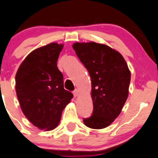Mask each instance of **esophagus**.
Segmentation results:
<instances>
[{
  "mask_svg": "<svg viewBox=\"0 0 158 158\" xmlns=\"http://www.w3.org/2000/svg\"><path fill=\"white\" fill-rule=\"evenodd\" d=\"M73 96L77 97L78 95H79V91H78L77 89H75V90L73 92Z\"/></svg>",
  "mask_w": 158,
  "mask_h": 158,
  "instance_id": "34e87169",
  "label": "esophagus"
}]
</instances>
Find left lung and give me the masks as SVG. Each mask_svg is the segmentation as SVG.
I'll use <instances>...</instances> for the list:
<instances>
[{
	"instance_id": "obj_1",
	"label": "left lung",
	"mask_w": 158,
	"mask_h": 158,
	"mask_svg": "<svg viewBox=\"0 0 158 158\" xmlns=\"http://www.w3.org/2000/svg\"><path fill=\"white\" fill-rule=\"evenodd\" d=\"M73 48L90 75L93 111L84 123L89 128H106L126 102L131 73L118 52L95 42L75 43Z\"/></svg>"
}]
</instances>
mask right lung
I'll return each instance as SVG.
<instances>
[{
	"label": "right lung",
	"instance_id": "add662e5",
	"mask_svg": "<svg viewBox=\"0 0 158 158\" xmlns=\"http://www.w3.org/2000/svg\"><path fill=\"white\" fill-rule=\"evenodd\" d=\"M63 44L51 43L33 51L15 75V91L27 119L40 129L52 130L73 94L63 88V76L57 67Z\"/></svg>",
	"mask_w": 158,
	"mask_h": 158
}]
</instances>
